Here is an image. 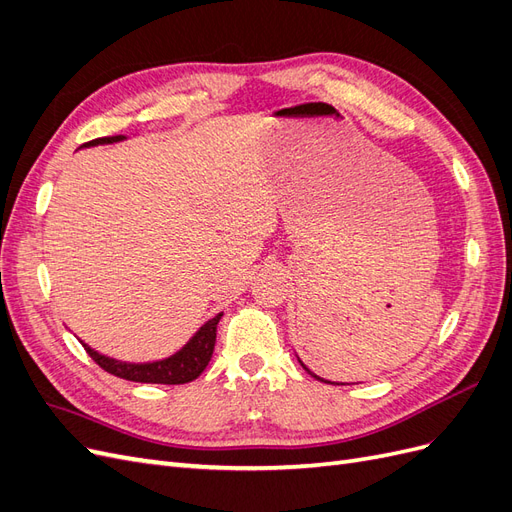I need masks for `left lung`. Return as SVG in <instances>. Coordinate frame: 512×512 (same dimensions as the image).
<instances>
[{"instance_id": "1", "label": "left lung", "mask_w": 512, "mask_h": 512, "mask_svg": "<svg viewBox=\"0 0 512 512\" xmlns=\"http://www.w3.org/2000/svg\"><path fill=\"white\" fill-rule=\"evenodd\" d=\"M299 363H301V361H299ZM301 365H303V363H301ZM303 369H305V371H307V374H309V376H314V378H316V380H322V378H318V376H316V374H312V371H309V369H307V367H305V365H303ZM322 382H329V380H322Z\"/></svg>"}]
</instances>
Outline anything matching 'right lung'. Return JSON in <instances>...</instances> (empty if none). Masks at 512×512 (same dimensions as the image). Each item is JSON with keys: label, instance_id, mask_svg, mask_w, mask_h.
I'll return each mask as SVG.
<instances>
[{"label": "right lung", "instance_id": "obj_1", "mask_svg": "<svg viewBox=\"0 0 512 512\" xmlns=\"http://www.w3.org/2000/svg\"><path fill=\"white\" fill-rule=\"evenodd\" d=\"M123 138H126L123 134L104 136V138H96V141L85 143L83 147L111 145V143L123 141ZM220 318L222 314L207 320L179 352L168 356V359L153 361V363L117 361V359H111V356L96 352L94 348H89L85 342L81 344L91 359H94L104 371H108V374H113L117 378L130 380V382H147V384H185V382L196 380L209 365L213 348H215V331H218Z\"/></svg>", "mask_w": 512, "mask_h": 512}]
</instances>
